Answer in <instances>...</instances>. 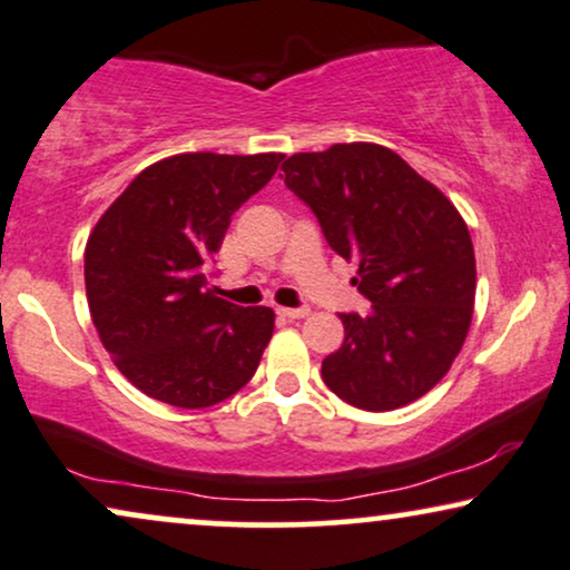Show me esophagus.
Masks as SVG:
<instances>
[{
  "mask_svg": "<svg viewBox=\"0 0 570 570\" xmlns=\"http://www.w3.org/2000/svg\"><path fill=\"white\" fill-rule=\"evenodd\" d=\"M278 315H284V318H289V321H299V318H307L309 309L307 307H278Z\"/></svg>",
  "mask_w": 570,
  "mask_h": 570,
  "instance_id": "1",
  "label": "esophagus"
}]
</instances>
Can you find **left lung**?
Returning a JSON list of instances; mask_svg holds the SVG:
<instances>
[{"mask_svg": "<svg viewBox=\"0 0 570 570\" xmlns=\"http://www.w3.org/2000/svg\"><path fill=\"white\" fill-rule=\"evenodd\" d=\"M281 168L373 302L368 315H338L344 342L323 360V381L371 413L410 405L446 376L471 328L476 257L463 215L381 144H334Z\"/></svg>", "mask_w": 570, "mask_h": 570, "instance_id": "left-lung-1", "label": "left lung"}]
</instances>
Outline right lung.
Wrapping results in <instances>:
<instances>
[{"instance_id": "right-lung-1", "label": "right lung", "mask_w": 570, "mask_h": 570, "mask_svg": "<svg viewBox=\"0 0 570 570\" xmlns=\"http://www.w3.org/2000/svg\"><path fill=\"white\" fill-rule=\"evenodd\" d=\"M281 153H184L144 168L89 234V313L115 368L147 397L199 410L255 376L276 313L220 299L207 281L232 215Z\"/></svg>"}]
</instances>
